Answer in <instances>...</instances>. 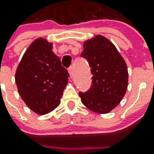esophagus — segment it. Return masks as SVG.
I'll return each instance as SVG.
<instances>
[{"mask_svg":"<svg viewBox=\"0 0 154 154\" xmlns=\"http://www.w3.org/2000/svg\"><path fill=\"white\" fill-rule=\"evenodd\" d=\"M68 73H69V74H70V76H71V75L73 74V68H72V67L68 68Z\"/></svg>","mask_w":154,"mask_h":154,"instance_id":"esophagus-1","label":"esophagus"}]
</instances>
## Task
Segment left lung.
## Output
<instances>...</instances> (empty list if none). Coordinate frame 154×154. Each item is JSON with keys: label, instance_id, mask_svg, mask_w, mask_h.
Instances as JSON below:
<instances>
[{"label": "left lung", "instance_id": "8db88e82", "mask_svg": "<svg viewBox=\"0 0 154 154\" xmlns=\"http://www.w3.org/2000/svg\"><path fill=\"white\" fill-rule=\"evenodd\" d=\"M81 56L88 61L92 74L90 90L80 92L81 102L93 112L109 113L127 91V64L115 45L102 35L84 41Z\"/></svg>", "mask_w": 154, "mask_h": 154}]
</instances>
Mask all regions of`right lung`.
I'll use <instances>...</instances> for the list:
<instances>
[{
	"instance_id": "obj_1",
	"label": "right lung",
	"mask_w": 154,
	"mask_h": 154,
	"mask_svg": "<svg viewBox=\"0 0 154 154\" xmlns=\"http://www.w3.org/2000/svg\"><path fill=\"white\" fill-rule=\"evenodd\" d=\"M53 43L35 39L21 58L15 82L27 107L38 115H45L58 107L68 82V71L52 51Z\"/></svg>"
}]
</instances>
